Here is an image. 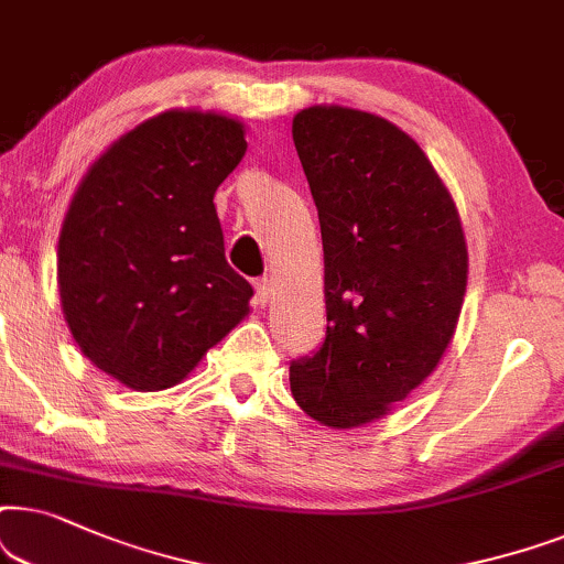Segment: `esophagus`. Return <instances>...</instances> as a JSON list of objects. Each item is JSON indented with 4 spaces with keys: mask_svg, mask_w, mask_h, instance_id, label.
Listing matches in <instances>:
<instances>
[{
    "mask_svg": "<svg viewBox=\"0 0 564 564\" xmlns=\"http://www.w3.org/2000/svg\"><path fill=\"white\" fill-rule=\"evenodd\" d=\"M254 299H258V304H262V306L273 299V283H270L268 278H260V281L254 283Z\"/></svg>",
    "mask_w": 564,
    "mask_h": 564,
    "instance_id": "esophagus-1",
    "label": "esophagus"
}]
</instances>
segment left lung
Returning a JSON list of instances; mask_svg holds the SVG:
<instances>
[{"label": "left lung", "mask_w": 564, "mask_h": 564, "mask_svg": "<svg viewBox=\"0 0 564 564\" xmlns=\"http://www.w3.org/2000/svg\"><path fill=\"white\" fill-rule=\"evenodd\" d=\"M294 144L319 214L327 335L291 394L329 427L384 417L438 366L467 291L459 212L423 149L373 112L314 105Z\"/></svg>", "instance_id": "1"}]
</instances>
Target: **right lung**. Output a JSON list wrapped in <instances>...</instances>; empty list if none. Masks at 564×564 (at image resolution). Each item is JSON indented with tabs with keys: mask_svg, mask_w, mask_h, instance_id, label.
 I'll use <instances>...</instances> for the list:
<instances>
[{
	"mask_svg": "<svg viewBox=\"0 0 564 564\" xmlns=\"http://www.w3.org/2000/svg\"><path fill=\"white\" fill-rule=\"evenodd\" d=\"M245 152L239 120L167 110L82 177L58 235V294L79 350L120 384H180L250 312L214 206Z\"/></svg>",
	"mask_w": 564,
	"mask_h": 564,
	"instance_id": "add662e5",
	"label": "right lung"
}]
</instances>
